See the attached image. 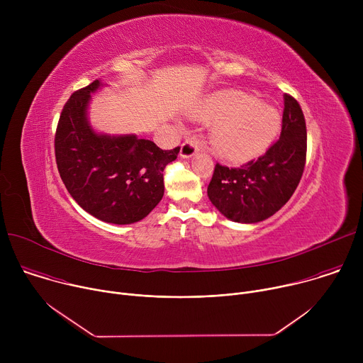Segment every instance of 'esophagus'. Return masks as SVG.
Returning a JSON list of instances; mask_svg holds the SVG:
<instances>
[{
	"mask_svg": "<svg viewBox=\"0 0 363 363\" xmlns=\"http://www.w3.org/2000/svg\"><path fill=\"white\" fill-rule=\"evenodd\" d=\"M199 150V143L195 139H188L181 145V157L182 158H191L192 155H195Z\"/></svg>",
	"mask_w": 363,
	"mask_h": 363,
	"instance_id": "obj_1",
	"label": "esophagus"
}]
</instances>
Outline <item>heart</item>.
<instances>
[{"label": "heart", "mask_w": 363, "mask_h": 363, "mask_svg": "<svg viewBox=\"0 0 363 363\" xmlns=\"http://www.w3.org/2000/svg\"><path fill=\"white\" fill-rule=\"evenodd\" d=\"M198 118L218 122L213 132V146L231 161H247L263 153L280 128V116L273 108L237 90L218 91L206 99Z\"/></svg>", "instance_id": "1"}]
</instances>
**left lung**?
Returning <instances> with one entry per match:
<instances>
[{"label": "left lung", "instance_id": "1", "mask_svg": "<svg viewBox=\"0 0 363 363\" xmlns=\"http://www.w3.org/2000/svg\"><path fill=\"white\" fill-rule=\"evenodd\" d=\"M307 132L298 101L284 94L280 138L240 168L217 162L208 198L228 220L258 223L276 214L294 194L306 165Z\"/></svg>", "mask_w": 363, "mask_h": 363}]
</instances>
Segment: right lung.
<instances>
[{"label":"right lung","mask_w":363,"mask_h":363,"mask_svg":"<svg viewBox=\"0 0 363 363\" xmlns=\"http://www.w3.org/2000/svg\"><path fill=\"white\" fill-rule=\"evenodd\" d=\"M94 80L76 90L62 111L56 136V164L69 194L93 217L112 224L145 218L164 196V169L179 146L164 150L152 140L97 135L86 119Z\"/></svg>","instance_id":"add662e5"}]
</instances>
